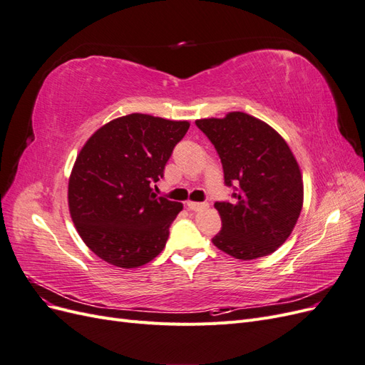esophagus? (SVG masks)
Listing matches in <instances>:
<instances>
[{
	"mask_svg": "<svg viewBox=\"0 0 365 365\" xmlns=\"http://www.w3.org/2000/svg\"><path fill=\"white\" fill-rule=\"evenodd\" d=\"M187 207L193 210V212H200V210H204V208L208 207V202H192V201H189V202H187Z\"/></svg>",
	"mask_w": 365,
	"mask_h": 365,
	"instance_id": "obj_1",
	"label": "esophagus"
}]
</instances>
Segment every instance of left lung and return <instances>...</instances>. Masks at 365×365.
<instances>
[{
	"label": "left lung",
	"mask_w": 365,
	"mask_h": 365,
	"mask_svg": "<svg viewBox=\"0 0 365 365\" xmlns=\"http://www.w3.org/2000/svg\"><path fill=\"white\" fill-rule=\"evenodd\" d=\"M222 163L233 201L215 208L222 230L213 244L240 260L274 252L289 237L303 207V180L286 141L264 121L245 113L195 121Z\"/></svg>",
	"instance_id": "left-lung-1"
}]
</instances>
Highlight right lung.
I'll return each instance as SVG.
<instances>
[{"label": "right lung", "mask_w": 365, "mask_h": 365, "mask_svg": "<svg viewBox=\"0 0 365 365\" xmlns=\"http://www.w3.org/2000/svg\"><path fill=\"white\" fill-rule=\"evenodd\" d=\"M189 121L129 114L109 121L77 155L68 182L70 215L96 256L137 268L165 247L182 204L152 192Z\"/></svg>", "instance_id": "add662e5"}]
</instances>
